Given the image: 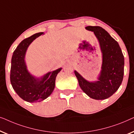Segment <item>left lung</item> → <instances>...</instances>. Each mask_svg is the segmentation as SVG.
Masks as SVG:
<instances>
[{"label": "left lung", "mask_w": 134, "mask_h": 134, "mask_svg": "<svg viewBox=\"0 0 134 134\" xmlns=\"http://www.w3.org/2000/svg\"><path fill=\"white\" fill-rule=\"evenodd\" d=\"M93 31L103 53V65L98 81L92 82L84 79L76 71L75 74L84 93L95 99H104L111 97L121 85L124 75V56L118 43L99 26H88Z\"/></svg>", "instance_id": "1"}]
</instances>
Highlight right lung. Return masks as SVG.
<instances>
[{
  "instance_id": "add662e5",
  "label": "right lung",
  "mask_w": 134,
  "mask_h": 134,
  "mask_svg": "<svg viewBox=\"0 0 134 134\" xmlns=\"http://www.w3.org/2000/svg\"><path fill=\"white\" fill-rule=\"evenodd\" d=\"M44 33H36L24 39L13 52L11 59L10 81L13 89L22 99L29 103L40 102L48 97L55 86L56 77L61 68L36 79L27 69L24 58L26 50L33 40Z\"/></svg>"
}]
</instances>
